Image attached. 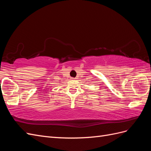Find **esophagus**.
<instances>
[{
	"instance_id": "obj_1",
	"label": "esophagus",
	"mask_w": 151,
	"mask_h": 151,
	"mask_svg": "<svg viewBox=\"0 0 151 151\" xmlns=\"http://www.w3.org/2000/svg\"><path fill=\"white\" fill-rule=\"evenodd\" d=\"M72 79H75V78H72Z\"/></svg>"
}]
</instances>
